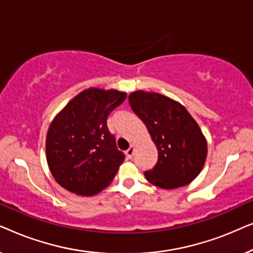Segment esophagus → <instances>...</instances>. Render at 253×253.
<instances>
[{"instance_id":"esophagus-1","label":"esophagus","mask_w":253,"mask_h":253,"mask_svg":"<svg viewBox=\"0 0 253 253\" xmlns=\"http://www.w3.org/2000/svg\"><path fill=\"white\" fill-rule=\"evenodd\" d=\"M133 153H134V146H133V145H131V146L126 150V157H127V158L131 159V158L133 157Z\"/></svg>"}]
</instances>
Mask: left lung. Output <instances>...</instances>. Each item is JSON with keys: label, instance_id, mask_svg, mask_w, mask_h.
Wrapping results in <instances>:
<instances>
[{"label": "left lung", "instance_id": "left-lung-1", "mask_svg": "<svg viewBox=\"0 0 253 253\" xmlns=\"http://www.w3.org/2000/svg\"><path fill=\"white\" fill-rule=\"evenodd\" d=\"M129 102L158 148L157 165L144 172L147 181L167 190L191 183L205 164L207 141L185 107L160 93L145 91L131 93Z\"/></svg>", "mask_w": 253, "mask_h": 253}]
</instances>
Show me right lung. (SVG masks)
<instances>
[{
	"label": "right lung",
	"instance_id": "1",
	"mask_svg": "<svg viewBox=\"0 0 253 253\" xmlns=\"http://www.w3.org/2000/svg\"><path fill=\"white\" fill-rule=\"evenodd\" d=\"M126 98L116 89L89 87L76 95L55 116L46 138L51 175L62 188L94 196L107 188L124 161L107 117Z\"/></svg>",
	"mask_w": 253,
	"mask_h": 253
}]
</instances>
